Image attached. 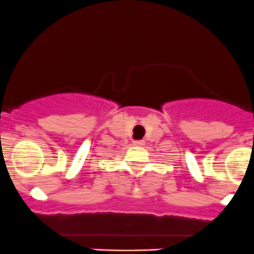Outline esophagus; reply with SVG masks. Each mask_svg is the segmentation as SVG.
Masks as SVG:
<instances>
[{
    "mask_svg": "<svg viewBox=\"0 0 254 254\" xmlns=\"http://www.w3.org/2000/svg\"><path fill=\"white\" fill-rule=\"evenodd\" d=\"M144 144H145L144 140H135V141H134L135 146H142Z\"/></svg>",
    "mask_w": 254,
    "mask_h": 254,
    "instance_id": "esophagus-1",
    "label": "esophagus"
}]
</instances>
